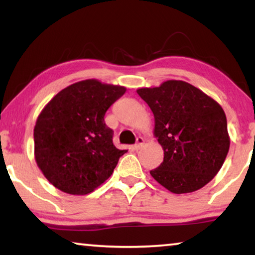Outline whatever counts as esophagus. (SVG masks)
Masks as SVG:
<instances>
[{
    "mask_svg": "<svg viewBox=\"0 0 255 255\" xmlns=\"http://www.w3.org/2000/svg\"><path fill=\"white\" fill-rule=\"evenodd\" d=\"M143 145H144V138H143V137H137L136 144L133 145V148H135V149L137 150V149H139Z\"/></svg>",
    "mask_w": 255,
    "mask_h": 255,
    "instance_id": "34e87169",
    "label": "esophagus"
}]
</instances>
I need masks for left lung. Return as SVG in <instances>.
<instances>
[{"label": "left lung", "mask_w": 255, "mask_h": 255, "mask_svg": "<svg viewBox=\"0 0 255 255\" xmlns=\"http://www.w3.org/2000/svg\"><path fill=\"white\" fill-rule=\"evenodd\" d=\"M137 93L153 112L154 136L164 150L163 162L150 175L176 195L205 187L221 170L230 149L221 105L184 81L170 80Z\"/></svg>", "instance_id": "obj_1"}]
</instances>
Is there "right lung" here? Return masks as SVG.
<instances>
[{
  "mask_svg": "<svg viewBox=\"0 0 255 255\" xmlns=\"http://www.w3.org/2000/svg\"><path fill=\"white\" fill-rule=\"evenodd\" d=\"M126 88L85 80L67 86L47 103L33 129L34 158L55 188L70 195L92 192L127 152L112 143L107 110Z\"/></svg>",
  "mask_w": 255,
  "mask_h": 255,
  "instance_id": "right-lung-1",
  "label": "right lung"
}]
</instances>
